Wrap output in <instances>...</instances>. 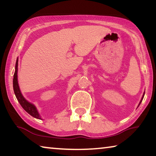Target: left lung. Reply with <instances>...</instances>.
<instances>
[{
  "label": "left lung",
  "mask_w": 156,
  "mask_h": 156,
  "mask_svg": "<svg viewBox=\"0 0 156 156\" xmlns=\"http://www.w3.org/2000/svg\"><path fill=\"white\" fill-rule=\"evenodd\" d=\"M144 94H143V96H142V99H141V100H140V104H139V105H140V103H141V102L142 101V100H143V98H144Z\"/></svg>",
  "instance_id": "1"
}]
</instances>
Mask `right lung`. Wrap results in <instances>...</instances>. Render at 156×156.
Instances as JSON below:
<instances>
[{
    "mask_svg": "<svg viewBox=\"0 0 156 156\" xmlns=\"http://www.w3.org/2000/svg\"><path fill=\"white\" fill-rule=\"evenodd\" d=\"M18 59L16 62V67H15V72L14 74V79H13V87H14V94L16 95V97L22 107L24 109L26 112H27L29 114H30L33 117L38 118V119H41L40 115L37 111L36 107L34 106L33 104L30 103L28 101H27L25 99V98L23 96L22 94H21L20 90L19 89V86H18V78H17V72H18Z\"/></svg>",
    "mask_w": 156,
    "mask_h": 156,
    "instance_id": "1",
    "label": "right lung"
}]
</instances>
